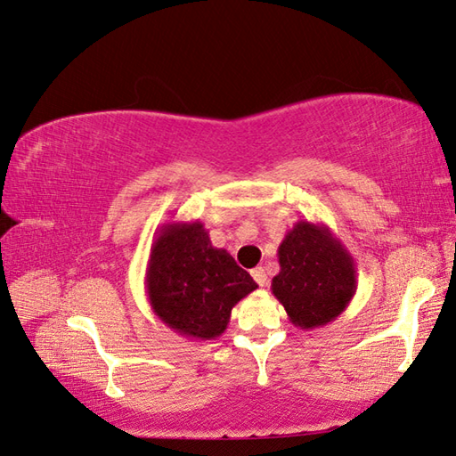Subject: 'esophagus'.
Wrapping results in <instances>:
<instances>
[{
    "mask_svg": "<svg viewBox=\"0 0 456 456\" xmlns=\"http://www.w3.org/2000/svg\"><path fill=\"white\" fill-rule=\"evenodd\" d=\"M253 278H255V282H256L260 288H265V286L268 284L266 270H265L263 266H258V268H255V270H253Z\"/></svg>",
    "mask_w": 456,
    "mask_h": 456,
    "instance_id": "1",
    "label": "esophagus"
}]
</instances>
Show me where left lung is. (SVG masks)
<instances>
[{
	"instance_id": "obj_1",
	"label": "left lung",
	"mask_w": 456,
	"mask_h": 456,
	"mask_svg": "<svg viewBox=\"0 0 456 456\" xmlns=\"http://www.w3.org/2000/svg\"><path fill=\"white\" fill-rule=\"evenodd\" d=\"M273 294L299 329L335 322L356 292L354 258L323 223L302 219L278 247Z\"/></svg>"
}]
</instances>
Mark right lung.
<instances>
[{
  "mask_svg": "<svg viewBox=\"0 0 456 456\" xmlns=\"http://www.w3.org/2000/svg\"><path fill=\"white\" fill-rule=\"evenodd\" d=\"M144 288L154 315L196 341L223 335L240 299L258 288L225 248L211 245L200 219L162 223L151 247Z\"/></svg>",
  "mask_w": 456,
  "mask_h": 456,
  "instance_id": "1",
  "label": "right lung"
}]
</instances>
